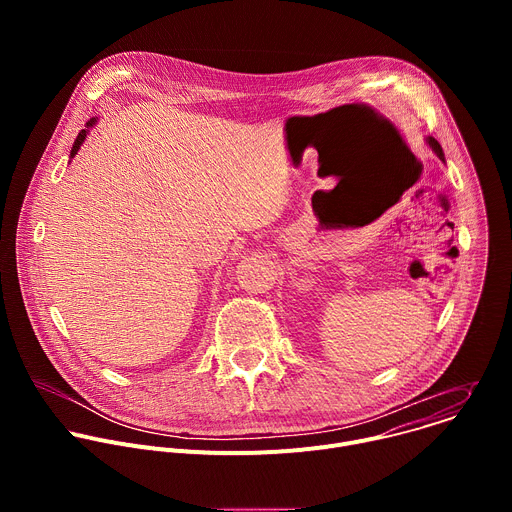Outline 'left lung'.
<instances>
[{
    "mask_svg": "<svg viewBox=\"0 0 512 512\" xmlns=\"http://www.w3.org/2000/svg\"><path fill=\"white\" fill-rule=\"evenodd\" d=\"M427 143H429V148H431V152L437 156V158H440L442 162H446V156H444V150H442V145L440 143H437V139H433V137H427L425 139Z\"/></svg>",
    "mask_w": 512,
    "mask_h": 512,
    "instance_id": "1",
    "label": "left lung"
}]
</instances>
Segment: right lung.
<instances>
[{
    "label": "right lung",
    "mask_w": 512,
    "mask_h": 512,
    "mask_svg": "<svg viewBox=\"0 0 512 512\" xmlns=\"http://www.w3.org/2000/svg\"><path fill=\"white\" fill-rule=\"evenodd\" d=\"M95 123H97V119L93 117V119H91V121L85 125V129H81V133H79V135H77V139H75V145H72V150H70V158H75V156H77V152L81 150L83 141L87 139V133H89V129H91Z\"/></svg>",
    "instance_id": "add662e5"
}]
</instances>
